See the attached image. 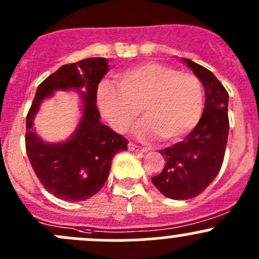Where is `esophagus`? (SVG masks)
<instances>
[{"label":"esophagus","instance_id":"esophagus-1","mask_svg":"<svg viewBox=\"0 0 259 259\" xmlns=\"http://www.w3.org/2000/svg\"><path fill=\"white\" fill-rule=\"evenodd\" d=\"M127 146H129V150L132 151H140V153H145V151H148V149L146 148H142V146L134 144V143H129Z\"/></svg>","mask_w":259,"mask_h":259}]
</instances>
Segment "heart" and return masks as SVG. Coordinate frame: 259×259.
I'll list each match as a JSON object with an SVG mask.
<instances>
[{
	"mask_svg": "<svg viewBox=\"0 0 259 259\" xmlns=\"http://www.w3.org/2000/svg\"><path fill=\"white\" fill-rule=\"evenodd\" d=\"M116 82L117 88L103 82L96 94L99 110L115 132L129 130L142 111L145 119L138 126V137L159 135L176 142L189 134L202 116V83L189 72L148 62L119 72Z\"/></svg>",
	"mask_w": 259,
	"mask_h": 259,
	"instance_id": "obj_1",
	"label": "heart"
}]
</instances>
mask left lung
I'll list each match as a JSON object with an SVG mask.
<instances>
[{
    "mask_svg": "<svg viewBox=\"0 0 259 259\" xmlns=\"http://www.w3.org/2000/svg\"><path fill=\"white\" fill-rule=\"evenodd\" d=\"M204 86L205 104L197 126L183 142L160 150L165 166L151 182L165 197L185 200L199 195L218 176L228 140V93L213 72L183 59Z\"/></svg>",
    "mask_w": 259,
    "mask_h": 259,
    "instance_id": "left-lung-1",
    "label": "left lung"
}]
</instances>
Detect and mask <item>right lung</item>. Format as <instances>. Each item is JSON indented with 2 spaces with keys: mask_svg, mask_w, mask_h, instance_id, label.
I'll return each mask as SVG.
<instances>
[{
  "mask_svg": "<svg viewBox=\"0 0 259 259\" xmlns=\"http://www.w3.org/2000/svg\"><path fill=\"white\" fill-rule=\"evenodd\" d=\"M109 70L104 57L64 65L38 85L26 117L28 160L46 190L60 199L81 202L96 194L108 179L115 154L127 150V140L101 124L96 106L98 85ZM60 90L78 91L81 117L69 140L51 145L38 137L33 120L42 101Z\"/></svg>",
  "mask_w": 259,
  "mask_h": 259,
  "instance_id": "add662e5",
  "label": "right lung"
}]
</instances>
